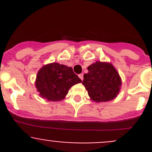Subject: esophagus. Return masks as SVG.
Wrapping results in <instances>:
<instances>
[{"mask_svg":"<svg viewBox=\"0 0 152 152\" xmlns=\"http://www.w3.org/2000/svg\"><path fill=\"white\" fill-rule=\"evenodd\" d=\"M79 77L81 79V80H83V79H84V77H83V73H80V74L79 75Z\"/></svg>","mask_w":152,"mask_h":152,"instance_id":"34e87169","label":"esophagus"}]
</instances>
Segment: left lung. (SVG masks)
I'll use <instances>...</instances> for the list:
<instances>
[{
    "mask_svg": "<svg viewBox=\"0 0 152 152\" xmlns=\"http://www.w3.org/2000/svg\"><path fill=\"white\" fill-rule=\"evenodd\" d=\"M82 84L91 100L105 102L114 99L118 95L121 79L111 63L96 62L87 67Z\"/></svg>",
    "mask_w": 152,
    "mask_h": 152,
    "instance_id": "left-lung-1",
    "label": "left lung"
}]
</instances>
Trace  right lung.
Here are the masks:
<instances>
[{
    "label": "right lung",
    "mask_w": 152,
    "mask_h": 152,
    "mask_svg": "<svg viewBox=\"0 0 152 152\" xmlns=\"http://www.w3.org/2000/svg\"><path fill=\"white\" fill-rule=\"evenodd\" d=\"M82 82L71 67L57 62L48 64L39 69L35 87L39 96L50 102H59L65 98L70 87Z\"/></svg>",
    "instance_id": "obj_1"
}]
</instances>
